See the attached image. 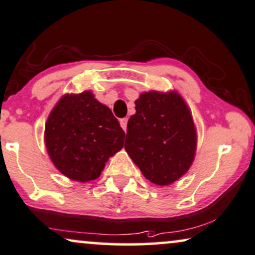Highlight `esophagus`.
I'll list each match as a JSON object with an SVG mask.
<instances>
[{
	"mask_svg": "<svg viewBox=\"0 0 255 255\" xmlns=\"http://www.w3.org/2000/svg\"><path fill=\"white\" fill-rule=\"evenodd\" d=\"M121 127L123 128V130L127 132V128H128V118H123L121 120Z\"/></svg>",
	"mask_w": 255,
	"mask_h": 255,
	"instance_id": "obj_1",
	"label": "esophagus"
}]
</instances>
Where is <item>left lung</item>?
<instances>
[{"label": "left lung", "mask_w": 255, "mask_h": 255, "mask_svg": "<svg viewBox=\"0 0 255 255\" xmlns=\"http://www.w3.org/2000/svg\"><path fill=\"white\" fill-rule=\"evenodd\" d=\"M124 147L151 183L165 186L193 163L197 132L192 115L177 91H148L134 102Z\"/></svg>", "instance_id": "obj_1"}]
</instances>
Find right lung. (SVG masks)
Returning <instances> with one entry per match:
<instances>
[{"label":"right lung","mask_w":255,"mask_h":255,"mask_svg":"<svg viewBox=\"0 0 255 255\" xmlns=\"http://www.w3.org/2000/svg\"><path fill=\"white\" fill-rule=\"evenodd\" d=\"M124 137L112 111L91 91L63 96L45 123L51 161L62 174L81 183L101 176L109 158L122 150Z\"/></svg>","instance_id":"1"}]
</instances>
